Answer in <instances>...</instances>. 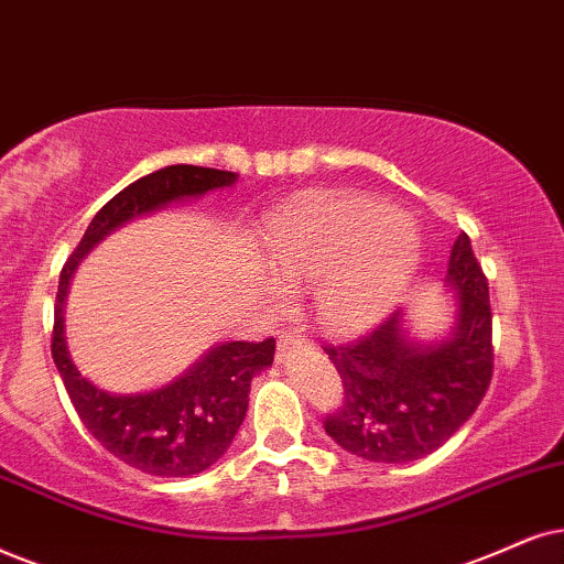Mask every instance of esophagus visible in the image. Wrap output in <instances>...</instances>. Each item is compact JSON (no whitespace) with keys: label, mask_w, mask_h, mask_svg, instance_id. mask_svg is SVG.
<instances>
[{"label":"esophagus","mask_w":564,"mask_h":564,"mask_svg":"<svg viewBox=\"0 0 564 564\" xmlns=\"http://www.w3.org/2000/svg\"><path fill=\"white\" fill-rule=\"evenodd\" d=\"M310 346V340L304 338V335H294V333H283L281 340H278V354L286 356L291 351H296V348H306Z\"/></svg>","instance_id":"esophagus-1"}]
</instances>
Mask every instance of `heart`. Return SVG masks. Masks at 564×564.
<instances>
[{"label":"heart","mask_w":564,"mask_h":564,"mask_svg":"<svg viewBox=\"0 0 564 564\" xmlns=\"http://www.w3.org/2000/svg\"><path fill=\"white\" fill-rule=\"evenodd\" d=\"M270 275L283 289L315 286L317 319L330 333L369 330L393 310L422 260L409 216L367 195H310L258 231Z\"/></svg>","instance_id":"heart-1"}]
</instances>
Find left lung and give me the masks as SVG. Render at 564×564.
Returning a JSON list of instances; mask_svg holds the SVG:
<instances>
[{
	"label": "left lung",
	"instance_id": "8db88e82",
	"mask_svg": "<svg viewBox=\"0 0 564 564\" xmlns=\"http://www.w3.org/2000/svg\"><path fill=\"white\" fill-rule=\"evenodd\" d=\"M445 286L455 319L437 340H419L403 310L346 346H325L344 380V405L325 432L356 458L411 463L445 445L481 403L491 380V310L471 239L460 234Z\"/></svg>",
	"mask_w": 564,
	"mask_h": 564
}]
</instances>
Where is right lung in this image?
<instances>
[{
	"label": "right lung",
	"instance_id": "right-lung-1",
	"mask_svg": "<svg viewBox=\"0 0 564 564\" xmlns=\"http://www.w3.org/2000/svg\"><path fill=\"white\" fill-rule=\"evenodd\" d=\"M239 174L176 163L153 171L113 195L85 229L73 258L64 262L54 306L52 356L77 416L113 458L142 474L195 476L229 451L249 405L252 377L273 365L275 340H229L205 351L187 372L145 393H109L80 375L64 338V302L77 265L93 247L134 218L166 210L171 203L226 189Z\"/></svg>",
	"mask_w": 564,
	"mask_h": 564
}]
</instances>
